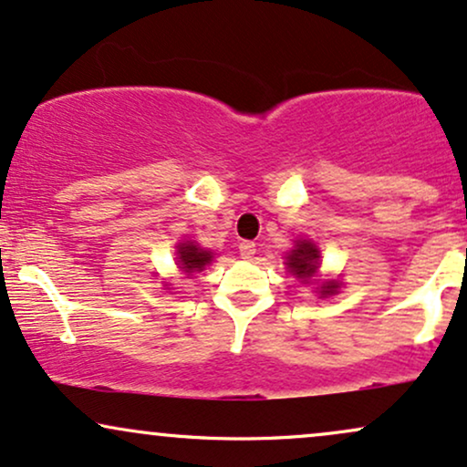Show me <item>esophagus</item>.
<instances>
[{
    "label": "esophagus",
    "mask_w": 467,
    "mask_h": 467,
    "mask_svg": "<svg viewBox=\"0 0 467 467\" xmlns=\"http://www.w3.org/2000/svg\"><path fill=\"white\" fill-rule=\"evenodd\" d=\"M238 249H240V255H243L244 260H251V257L255 255V244L249 243V240H244V243H240Z\"/></svg>",
    "instance_id": "obj_1"
}]
</instances>
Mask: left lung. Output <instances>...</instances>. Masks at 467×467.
<instances>
[{"mask_svg": "<svg viewBox=\"0 0 467 467\" xmlns=\"http://www.w3.org/2000/svg\"><path fill=\"white\" fill-rule=\"evenodd\" d=\"M319 251L315 249L310 243H299L297 249H293V254L288 255V268L293 275L297 277H312L317 273V268H319ZM321 295H332L334 288H337V284L334 282H326L321 286Z\"/></svg>", "mask_w": 467, "mask_h": 467, "instance_id": "1", "label": "left lung"}]
</instances>
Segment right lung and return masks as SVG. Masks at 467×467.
Returning a JSON list of instances; mask_svg holds the SVG:
<instances>
[{
	"label": "right lung",
	"mask_w": 467,
	"mask_h": 467,
	"mask_svg": "<svg viewBox=\"0 0 467 467\" xmlns=\"http://www.w3.org/2000/svg\"><path fill=\"white\" fill-rule=\"evenodd\" d=\"M207 262H212L210 251H202L192 243H185L179 246V265L185 273L202 271V266H205Z\"/></svg>",
	"instance_id": "obj_1"
}]
</instances>
